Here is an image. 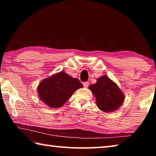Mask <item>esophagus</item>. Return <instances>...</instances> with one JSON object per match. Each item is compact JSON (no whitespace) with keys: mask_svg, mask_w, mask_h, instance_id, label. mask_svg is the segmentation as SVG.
I'll return each instance as SVG.
<instances>
[{"mask_svg":"<svg viewBox=\"0 0 156 156\" xmlns=\"http://www.w3.org/2000/svg\"><path fill=\"white\" fill-rule=\"evenodd\" d=\"M89 85V82H84V83H83V86L84 87H87Z\"/></svg>","mask_w":156,"mask_h":156,"instance_id":"1","label":"esophagus"}]
</instances>
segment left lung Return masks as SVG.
<instances>
[{"instance_id":"1","label":"left lung","mask_w":156,"mask_h":156,"mask_svg":"<svg viewBox=\"0 0 156 156\" xmlns=\"http://www.w3.org/2000/svg\"><path fill=\"white\" fill-rule=\"evenodd\" d=\"M96 98L98 107L104 112L115 111L124 102V95L115 83L106 76L98 78L89 87Z\"/></svg>"}]
</instances>
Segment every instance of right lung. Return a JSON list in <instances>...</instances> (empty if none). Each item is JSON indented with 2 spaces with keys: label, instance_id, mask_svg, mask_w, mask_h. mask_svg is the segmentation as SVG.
Listing matches in <instances>:
<instances>
[{
  "label": "right lung",
  "instance_id": "add662e5",
  "mask_svg": "<svg viewBox=\"0 0 156 156\" xmlns=\"http://www.w3.org/2000/svg\"><path fill=\"white\" fill-rule=\"evenodd\" d=\"M83 87L78 78L60 72L41 82L38 92L41 100L49 107L59 108L67 101L73 92Z\"/></svg>",
  "mask_w": 156,
  "mask_h": 156
}]
</instances>
